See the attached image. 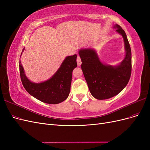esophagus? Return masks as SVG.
Returning <instances> with one entry per match:
<instances>
[{
    "label": "esophagus",
    "mask_w": 150,
    "mask_h": 150,
    "mask_svg": "<svg viewBox=\"0 0 150 150\" xmlns=\"http://www.w3.org/2000/svg\"><path fill=\"white\" fill-rule=\"evenodd\" d=\"M77 63H78V65L79 66L81 65V58L79 56H78V57H77Z\"/></svg>",
    "instance_id": "esophagus-1"
}]
</instances>
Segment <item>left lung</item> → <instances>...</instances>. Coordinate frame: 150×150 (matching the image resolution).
I'll list each match as a JSON object with an SVG mask.
<instances>
[{"label":"left lung","instance_id":"1","mask_svg":"<svg viewBox=\"0 0 150 150\" xmlns=\"http://www.w3.org/2000/svg\"><path fill=\"white\" fill-rule=\"evenodd\" d=\"M113 28L123 38L126 55L119 65L103 64L93 49L79 51L81 69L92 96L97 99H106L119 94L128 83L131 74V51L124 30L116 24Z\"/></svg>","mask_w":150,"mask_h":150}]
</instances>
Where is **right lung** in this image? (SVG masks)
Returning a JSON list of instances; mask_svg holds the SVG:
<instances>
[{"mask_svg": "<svg viewBox=\"0 0 150 150\" xmlns=\"http://www.w3.org/2000/svg\"><path fill=\"white\" fill-rule=\"evenodd\" d=\"M76 58V54L66 57L56 73L49 79L40 83H34L28 79L20 61L22 83L31 96L43 103L54 104L64 101L70 93L72 72L77 67Z\"/></svg>", "mask_w": 150, "mask_h": 150, "instance_id": "add662e5", "label": "right lung"}]
</instances>
